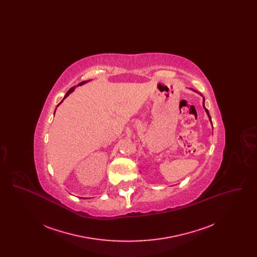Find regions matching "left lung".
Wrapping results in <instances>:
<instances>
[{"instance_id":"8db88e82","label":"left lung","mask_w":257,"mask_h":257,"mask_svg":"<svg viewBox=\"0 0 257 257\" xmlns=\"http://www.w3.org/2000/svg\"><path fill=\"white\" fill-rule=\"evenodd\" d=\"M194 91H196V92H197L196 90H195V89H193ZM201 95V94H200ZM202 96V95H201ZM204 102H205V99H204V97H203V108H204V110H205V111H206V113H207L208 115V118H209V120H210V122H211V124H212V120H211V116H210V114H209V111H208L207 109L205 108V105H204ZM212 126H213V124H212Z\"/></svg>"}]
</instances>
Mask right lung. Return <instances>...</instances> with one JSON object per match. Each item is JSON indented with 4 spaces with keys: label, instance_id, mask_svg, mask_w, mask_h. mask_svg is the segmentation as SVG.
I'll return each mask as SVG.
<instances>
[{
    "label": "right lung",
    "instance_id": "right-lung-1",
    "mask_svg": "<svg viewBox=\"0 0 257 257\" xmlns=\"http://www.w3.org/2000/svg\"><path fill=\"white\" fill-rule=\"evenodd\" d=\"M88 81H90V80H88ZM88 81H83V82H81L80 84H78V86H73V87H71V88H70V89H69V90H68V91L66 92V94L64 95V97H63V99L61 100V102H60V103L58 104V106H57V107H59V106L61 105V103H62V101H63V100L65 99V98L67 97V96H68V95H69V94H70L71 92H73L74 89H75V87H77V86H83V85H85L86 83H87ZM56 110H57V108H56ZM56 110H55V112H56ZM55 112H54V114H55Z\"/></svg>",
    "mask_w": 257,
    "mask_h": 257
}]
</instances>
